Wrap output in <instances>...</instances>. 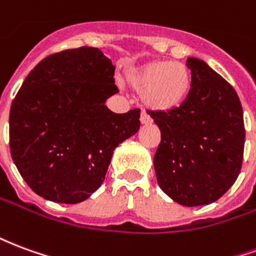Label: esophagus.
<instances>
[{
  "instance_id": "obj_1",
  "label": "esophagus",
  "mask_w": 256,
  "mask_h": 256,
  "mask_svg": "<svg viewBox=\"0 0 256 256\" xmlns=\"http://www.w3.org/2000/svg\"><path fill=\"white\" fill-rule=\"evenodd\" d=\"M140 120H141V123H142V124H148V123L152 122V119H150V115H148V114H145V112H141Z\"/></svg>"
}]
</instances>
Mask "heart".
Masks as SVG:
<instances>
[{
	"label": "heart",
	"instance_id": "1",
	"mask_svg": "<svg viewBox=\"0 0 256 256\" xmlns=\"http://www.w3.org/2000/svg\"><path fill=\"white\" fill-rule=\"evenodd\" d=\"M128 84L146 106L155 111H170L184 102L190 88V74L184 63L156 60L130 71Z\"/></svg>",
	"mask_w": 256,
	"mask_h": 256
}]
</instances>
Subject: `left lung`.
<instances>
[{
	"label": "left lung",
	"mask_w": 256,
	"mask_h": 256,
	"mask_svg": "<svg viewBox=\"0 0 256 256\" xmlns=\"http://www.w3.org/2000/svg\"><path fill=\"white\" fill-rule=\"evenodd\" d=\"M186 98L170 111H150L162 140L154 158L162 190L177 203H214L240 174L246 128L236 90L208 64L189 58Z\"/></svg>",
	"instance_id": "1"
}]
</instances>
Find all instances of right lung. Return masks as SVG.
Wrapping results in <instances>:
<instances>
[{
  "label": "right lung",
  "mask_w": 256,
  "mask_h": 256,
  "mask_svg": "<svg viewBox=\"0 0 256 256\" xmlns=\"http://www.w3.org/2000/svg\"><path fill=\"white\" fill-rule=\"evenodd\" d=\"M115 67L97 48L53 53L12 101L9 146L27 185L56 203H80L100 188L118 145L140 128V110L115 114Z\"/></svg>",
  "instance_id": "add662e5"
}]
</instances>
